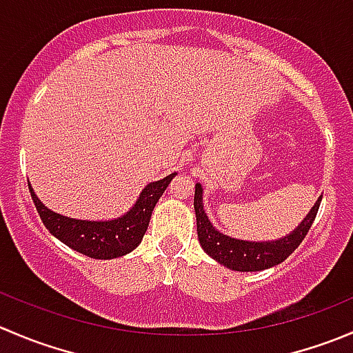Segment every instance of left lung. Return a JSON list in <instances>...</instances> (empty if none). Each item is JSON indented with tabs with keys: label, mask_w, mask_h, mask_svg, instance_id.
Listing matches in <instances>:
<instances>
[{
	"label": "left lung",
	"mask_w": 353,
	"mask_h": 353,
	"mask_svg": "<svg viewBox=\"0 0 353 353\" xmlns=\"http://www.w3.org/2000/svg\"><path fill=\"white\" fill-rule=\"evenodd\" d=\"M321 198L314 203L311 212L305 219L299 223L295 230L285 237L276 241H266V243H252V241H241L219 232L206 216L203 210V188L196 184L194 188V212H196V229L198 241L206 254L212 256L220 265L227 266L229 270L236 272H261V270L272 268L279 263L285 261L288 256L299 248L311 229L319 210Z\"/></svg>",
	"instance_id": "8db88e82"
}]
</instances>
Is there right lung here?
Returning <instances> with one entry per match:
<instances>
[{"instance_id": "obj_1", "label": "right lung", "mask_w": 353, "mask_h": 353, "mask_svg": "<svg viewBox=\"0 0 353 353\" xmlns=\"http://www.w3.org/2000/svg\"><path fill=\"white\" fill-rule=\"evenodd\" d=\"M176 172L148 184L141 191L133 208L126 212V215L114 220H102V222L70 219V216L51 212L37 198L30 184H28V190H30V196L34 199L42 223L56 239L88 258L114 259L128 254L141 243L157 201L167 190Z\"/></svg>"}]
</instances>
